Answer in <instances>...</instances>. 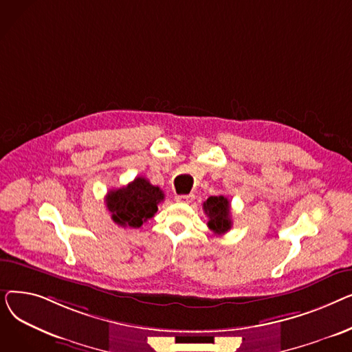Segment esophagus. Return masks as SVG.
Segmentation results:
<instances>
[{
  "mask_svg": "<svg viewBox=\"0 0 352 352\" xmlns=\"http://www.w3.org/2000/svg\"><path fill=\"white\" fill-rule=\"evenodd\" d=\"M178 202H186V204H190V202H192L194 199V195L192 194H187V195H177L175 198Z\"/></svg>",
  "mask_w": 352,
  "mask_h": 352,
  "instance_id": "34e87169",
  "label": "esophagus"
}]
</instances>
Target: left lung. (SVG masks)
<instances>
[{
	"label": "left lung",
	"mask_w": 352,
	"mask_h": 352,
	"mask_svg": "<svg viewBox=\"0 0 352 352\" xmlns=\"http://www.w3.org/2000/svg\"><path fill=\"white\" fill-rule=\"evenodd\" d=\"M204 212L210 218L208 221V227L214 234H226L227 231L231 230L232 227V221H231V207H230V201L224 195H218V197H210L204 206Z\"/></svg>",
	"instance_id": "1"
}]
</instances>
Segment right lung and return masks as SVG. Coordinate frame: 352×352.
<instances>
[{
    "label": "right lung",
    "mask_w": 352,
    "mask_h": 352,
    "mask_svg": "<svg viewBox=\"0 0 352 352\" xmlns=\"http://www.w3.org/2000/svg\"><path fill=\"white\" fill-rule=\"evenodd\" d=\"M161 201H164L161 188L144 177H137L126 187L108 191L105 197L114 223L129 228H140L145 221L153 218Z\"/></svg>",
    "instance_id": "add662e5"
}]
</instances>
